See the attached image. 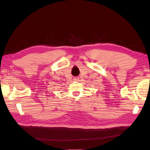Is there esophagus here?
<instances>
[{
	"instance_id": "esophagus-1",
	"label": "esophagus",
	"mask_w": 150,
	"mask_h": 150,
	"mask_svg": "<svg viewBox=\"0 0 150 150\" xmlns=\"http://www.w3.org/2000/svg\"><path fill=\"white\" fill-rule=\"evenodd\" d=\"M74 81H78V78H75L74 79Z\"/></svg>"
}]
</instances>
